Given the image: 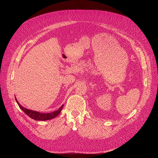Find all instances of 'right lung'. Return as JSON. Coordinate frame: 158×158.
I'll return each mask as SVG.
<instances>
[{
  "label": "right lung",
  "mask_w": 158,
  "mask_h": 158,
  "mask_svg": "<svg viewBox=\"0 0 158 158\" xmlns=\"http://www.w3.org/2000/svg\"><path fill=\"white\" fill-rule=\"evenodd\" d=\"M15 101L17 103V104L19 105V107L23 110L25 113L31 118L36 120V121H47V120H49V119H52L54 118H56L57 115H59L60 114V112L61 111V110L62 109V107L64 105H62L58 110L52 112H50V113H40V112L35 111V110H30L28 109H26L25 107H24L23 106H22L19 102L17 101V99L15 98Z\"/></svg>",
  "instance_id": "add662e5"
}]
</instances>
